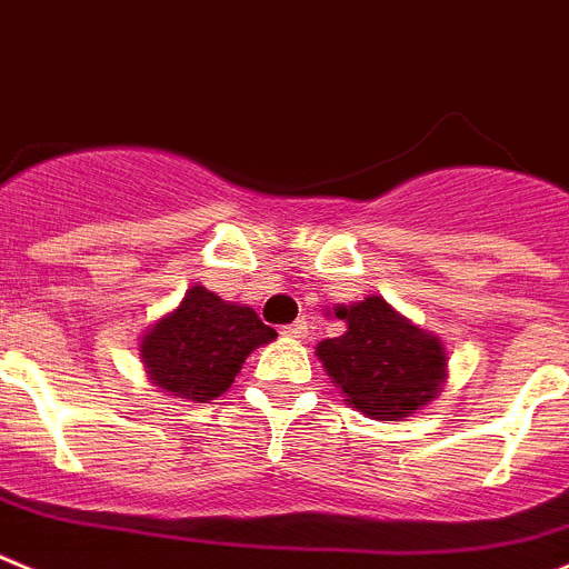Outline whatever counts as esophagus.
<instances>
[{
  "instance_id": "1",
  "label": "esophagus",
  "mask_w": 569,
  "mask_h": 569,
  "mask_svg": "<svg viewBox=\"0 0 569 569\" xmlns=\"http://www.w3.org/2000/svg\"><path fill=\"white\" fill-rule=\"evenodd\" d=\"M280 335L291 337V340H306V335H309V322L306 320L289 322V326H283V331H280Z\"/></svg>"
}]
</instances>
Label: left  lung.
Here are the masks:
<instances>
[{
	"label": "left lung",
	"instance_id": "8db88e82",
	"mask_svg": "<svg viewBox=\"0 0 569 569\" xmlns=\"http://www.w3.org/2000/svg\"><path fill=\"white\" fill-rule=\"evenodd\" d=\"M335 317L346 322V331L317 342V357L348 406L393 422L439 397L448 355L437 335L417 329L377 295L337 306Z\"/></svg>",
	"mask_w": 569,
	"mask_h": 569
}]
</instances>
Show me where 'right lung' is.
Instances as JSON below:
<instances>
[{"instance_id": "right-lung-1", "label": "right lung", "mask_w": 569, "mask_h": 569, "mask_svg": "<svg viewBox=\"0 0 569 569\" xmlns=\"http://www.w3.org/2000/svg\"><path fill=\"white\" fill-rule=\"evenodd\" d=\"M278 337L254 309L234 306L192 286L181 306L141 337L147 377L170 397L209 402L221 397L254 348Z\"/></svg>"}]
</instances>
